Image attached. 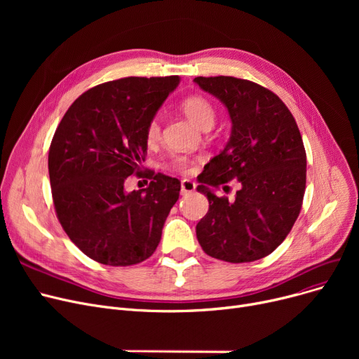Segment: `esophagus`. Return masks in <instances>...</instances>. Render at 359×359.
<instances>
[{
    "instance_id": "esophagus-1",
    "label": "esophagus",
    "mask_w": 359,
    "mask_h": 359,
    "mask_svg": "<svg viewBox=\"0 0 359 359\" xmlns=\"http://www.w3.org/2000/svg\"><path fill=\"white\" fill-rule=\"evenodd\" d=\"M196 189V184L192 180H182L180 184V194L182 195H187V194H192Z\"/></svg>"
}]
</instances>
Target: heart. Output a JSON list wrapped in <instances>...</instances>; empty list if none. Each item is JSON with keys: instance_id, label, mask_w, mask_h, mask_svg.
I'll return each mask as SVG.
<instances>
[{"instance_id": "1", "label": "heart", "mask_w": 359, "mask_h": 359, "mask_svg": "<svg viewBox=\"0 0 359 359\" xmlns=\"http://www.w3.org/2000/svg\"><path fill=\"white\" fill-rule=\"evenodd\" d=\"M180 109L186 115V118L201 129L211 128L214 125V121H215L214 104L205 96H201V94H191V96H187L180 103ZM160 138H161L160 121L157 118H153L145 128V140L151 145V144H156ZM168 168L180 175H187L194 170V161L183 156H175L172 161H170Z\"/></svg>"}]
</instances>
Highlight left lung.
Returning <instances> with one entry per match:
<instances>
[{"instance_id":"left-lung-1","label":"left lung","mask_w":359,"mask_h":359,"mask_svg":"<svg viewBox=\"0 0 359 359\" xmlns=\"http://www.w3.org/2000/svg\"><path fill=\"white\" fill-rule=\"evenodd\" d=\"M194 81L225 104L233 123L230 141L199 176L196 189L208 198L210 210L196 225L198 241L206 255L224 262L259 260L285 240L303 206V138L271 90L225 75ZM234 178L241 182L234 200L213 194L212 187Z\"/></svg>"}]
</instances>
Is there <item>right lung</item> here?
<instances>
[{"label": "right lung", "instance_id": "add662e5", "mask_svg": "<svg viewBox=\"0 0 359 359\" xmlns=\"http://www.w3.org/2000/svg\"><path fill=\"white\" fill-rule=\"evenodd\" d=\"M180 79L126 77L99 84L75 100L50 142L48 168L56 217L90 259L130 266L153 255L180 182L145 172V189L125 192L141 173L145 128Z\"/></svg>", "mask_w": 359, "mask_h": 359}]
</instances>
